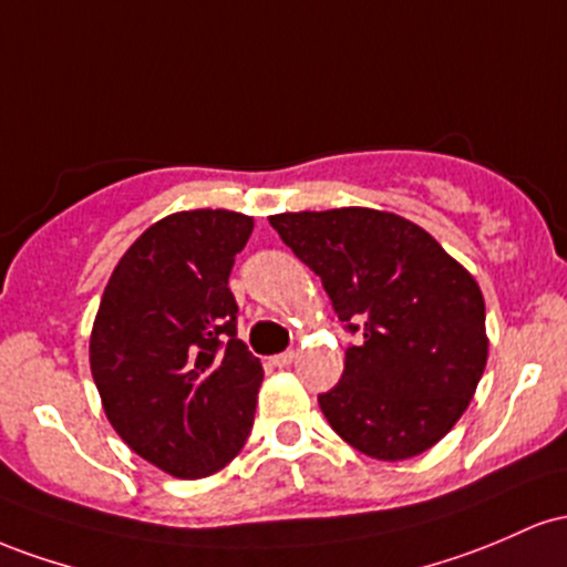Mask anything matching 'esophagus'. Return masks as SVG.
<instances>
[{"label":"esophagus","mask_w":567,"mask_h":567,"mask_svg":"<svg viewBox=\"0 0 567 567\" xmlns=\"http://www.w3.org/2000/svg\"><path fill=\"white\" fill-rule=\"evenodd\" d=\"M272 364H276V367H289L291 364V361H295V351H284V353H276V355H272Z\"/></svg>","instance_id":"obj_1"}]
</instances>
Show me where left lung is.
<instances>
[{
	"mask_svg": "<svg viewBox=\"0 0 567 567\" xmlns=\"http://www.w3.org/2000/svg\"><path fill=\"white\" fill-rule=\"evenodd\" d=\"M355 337L318 393L332 429L378 461L421 455L466 412L485 372L480 286L423 227L372 208L270 216Z\"/></svg>",
	"mask_w": 567,
	"mask_h": 567,
	"instance_id": "obj_1",
	"label": "left lung"
}]
</instances>
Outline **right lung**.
Segmentation results:
<instances>
[{"label":"right lung","mask_w":567,"mask_h":567,"mask_svg":"<svg viewBox=\"0 0 567 567\" xmlns=\"http://www.w3.org/2000/svg\"><path fill=\"white\" fill-rule=\"evenodd\" d=\"M251 216L198 208L152 225L114 267L91 334L95 388L123 442L200 480L251 434L265 369L238 340L230 286Z\"/></svg>","instance_id":"obj_1"}]
</instances>
